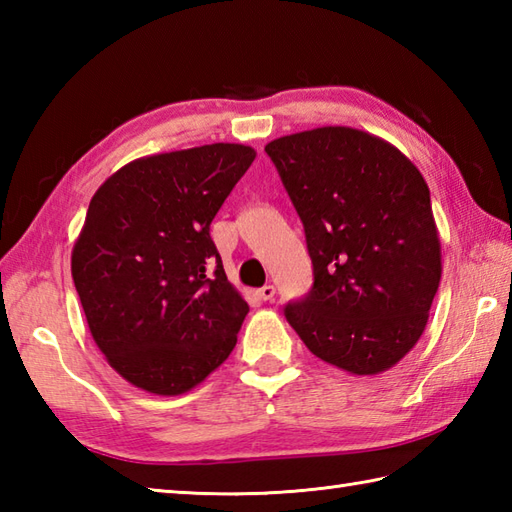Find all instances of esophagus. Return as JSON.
Wrapping results in <instances>:
<instances>
[{
	"label": "esophagus",
	"instance_id": "obj_1",
	"mask_svg": "<svg viewBox=\"0 0 512 512\" xmlns=\"http://www.w3.org/2000/svg\"><path fill=\"white\" fill-rule=\"evenodd\" d=\"M257 297L262 299V301H273L275 299V286H264V288H259L257 290Z\"/></svg>",
	"mask_w": 512,
	"mask_h": 512
}]
</instances>
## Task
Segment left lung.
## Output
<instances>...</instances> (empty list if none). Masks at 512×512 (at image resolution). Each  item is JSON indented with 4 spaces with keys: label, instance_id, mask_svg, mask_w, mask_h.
I'll list each match as a JSON object with an SVG mask.
<instances>
[{
    "label": "left lung",
    "instance_id": "8db88e82",
    "mask_svg": "<svg viewBox=\"0 0 512 512\" xmlns=\"http://www.w3.org/2000/svg\"><path fill=\"white\" fill-rule=\"evenodd\" d=\"M306 231L314 284L286 319L321 361L356 376L418 343L442 275L431 195L387 140L317 127L266 145Z\"/></svg>",
    "mask_w": 512,
    "mask_h": 512
}]
</instances>
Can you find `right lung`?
<instances>
[{
	"label": "right lung",
	"mask_w": 512,
	"mask_h": 512,
	"mask_svg": "<svg viewBox=\"0 0 512 512\" xmlns=\"http://www.w3.org/2000/svg\"><path fill=\"white\" fill-rule=\"evenodd\" d=\"M255 156L235 143L145 156L94 193L72 279L94 343L134 387L184 394L233 352L248 303L209 228Z\"/></svg>",
	"instance_id": "add662e5"
}]
</instances>
